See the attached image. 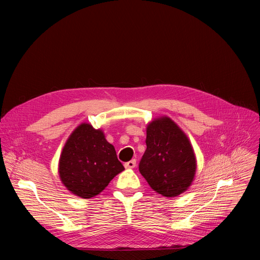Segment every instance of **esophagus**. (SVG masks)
Segmentation results:
<instances>
[{"instance_id": "esophagus-1", "label": "esophagus", "mask_w": 260, "mask_h": 260, "mask_svg": "<svg viewBox=\"0 0 260 260\" xmlns=\"http://www.w3.org/2000/svg\"><path fill=\"white\" fill-rule=\"evenodd\" d=\"M136 160L135 159H132V160H129L128 162H126V163H124V168L125 169H134L135 167H136Z\"/></svg>"}]
</instances>
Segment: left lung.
I'll return each mask as SVG.
<instances>
[{
  "instance_id": "obj_1",
  "label": "left lung",
  "mask_w": 260,
  "mask_h": 260,
  "mask_svg": "<svg viewBox=\"0 0 260 260\" xmlns=\"http://www.w3.org/2000/svg\"><path fill=\"white\" fill-rule=\"evenodd\" d=\"M146 149L139 171L158 194L176 197L192 183L196 158L185 134L168 117L156 119L146 128Z\"/></svg>"
}]
</instances>
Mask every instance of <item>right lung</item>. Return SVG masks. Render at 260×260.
Listing matches in <instances>:
<instances>
[{
	"mask_svg": "<svg viewBox=\"0 0 260 260\" xmlns=\"http://www.w3.org/2000/svg\"><path fill=\"white\" fill-rule=\"evenodd\" d=\"M123 170L115 147L106 141L103 132L87 123H82L73 132L59 162L63 184L85 199L101 193Z\"/></svg>",
	"mask_w": 260,
	"mask_h": 260,
	"instance_id": "right-lung-1",
	"label": "right lung"
}]
</instances>
